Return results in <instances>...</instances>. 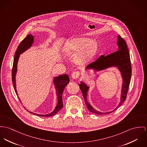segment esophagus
<instances>
[{"mask_svg":"<svg viewBox=\"0 0 147 147\" xmlns=\"http://www.w3.org/2000/svg\"><path fill=\"white\" fill-rule=\"evenodd\" d=\"M80 73L79 71H74L72 73L71 75V78L73 79H77V78H78L80 77Z\"/></svg>","mask_w":147,"mask_h":147,"instance_id":"1","label":"esophagus"}]
</instances>
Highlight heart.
Here are the masks:
<instances>
[{"mask_svg": "<svg viewBox=\"0 0 147 147\" xmlns=\"http://www.w3.org/2000/svg\"><path fill=\"white\" fill-rule=\"evenodd\" d=\"M64 50L67 53L80 51L77 58V61L79 63H85L91 60L95 56L97 46L94 41L90 38H79L67 43Z\"/></svg>", "mask_w": 147, "mask_h": 147, "instance_id": "b5f03b06", "label": "heart"}]
</instances>
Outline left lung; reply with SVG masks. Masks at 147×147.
Here are the masks:
<instances>
[{
	"instance_id": "obj_1",
	"label": "left lung",
	"mask_w": 147,
	"mask_h": 147,
	"mask_svg": "<svg viewBox=\"0 0 147 147\" xmlns=\"http://www.w3.org/2000/svg\"><path fill=\"white\" fill-rule=\"evenodd\" d=\"M117 45L118 46L117 51L106 56H100L95 61L87 66L86 69H94V70L96 71L102 70L111 66H117L119 69L123 78V84L121 92V102H119L118 106L113 111L110 112L101 113L98 112L87 101V95L88 87L82 82H81V84H79L86 106L88 109L93 113L97 114L111 113L118 108V107L122 105L126 98L130 86L132 71L130 53L125 40L120 35H118V36Z\"/></svg>"
}]
</instances>
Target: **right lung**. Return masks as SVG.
Instances as JSON below:
<instances>
[{
  "mask_svg": "<svg viewBox=\"0 0 147 147\" xmlns=\"http://www.w3.org/2000/svg\"><path fill=\"white\" fill-rule=\"evenodd\" d=\"M33 42H34V36H33L32 34L28 35L26 36V37L24 39L21 41V42L18 46V48L17 49L15 55L13 67H12V83H13L15 91L16 94L17 96H18V95L17 93L16 87V79H15L17 71V62H18V59L20 57V55L22 53H23L26 50H27L29 48H30L32 46ZM53 81H54L55 86L56 88L57 100H58L57 105L56 107L55 110L50 114H46V115L35 114V113H34L31 112H29L30 113L35 114L36 115H39V116L49 117V116H52V115L56 114L57 112H59L62 109V108L63 107L62 95H63V91L64 90V88H65L66 86L67 85V84H68L69 83V77L67 74L61 75V76H59V77H55L54 78ZM19 98V100L20 101V98Z\"/></svg>",
  "mask_w": 147,
  "mask_h": 147,
  "instance_id": "add662e5",
  "label": "right lung"
}]
</instances>
